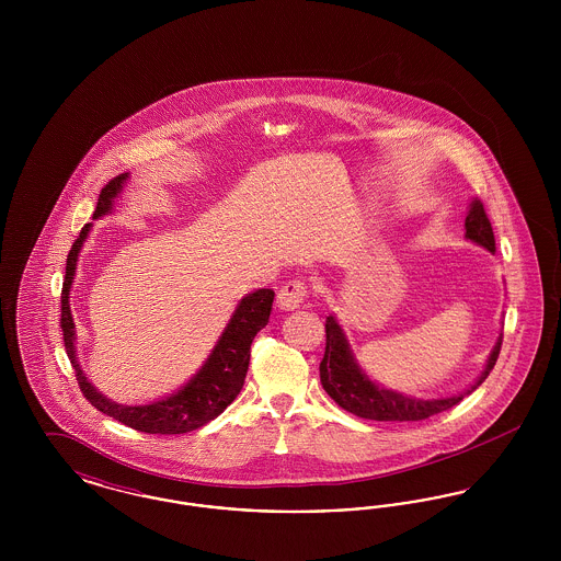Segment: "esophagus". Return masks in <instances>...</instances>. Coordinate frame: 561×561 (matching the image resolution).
I'll return each mask as SVG.
<instances>
[{
	"mask_svg": "<svg viewBox=\"0 0 561 561\" xmlns=\"http://www.w3.org/2000/svg\"><path fill=\"white\" fill-rule=\"evenodd\" d=\"M307 294H309L307 284L300 282V279H293V282H288V284H284L279 288V293H277V307L284 309V311H294V309H298L305 302Z\"/></svg>",
	"mask_w": 561,
	"mask_h": 561,
	"instance_id": "obj_1",
	"label": "esophagus"
}]
</instances>
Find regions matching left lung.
<instances>
[{
    "instance_id": "8db88e82",
    "label": "left lung",
    "mask_w": 561,
    "mask_h": 561,
    "mask_svg": "<svg viewBox=\"0 0 561 561\" xmlns=\"http://www.w3.org/2000/svg\"><path fill=\"white\" fill-rule=\"evenodd\" d=\"M465 238L476 241L483 245L490 252H496L494 243V231L490 225V218L483 210V204L480 199L471 202L469 214L465 218ZM503 345V336H499L496 345L492 348L488 364L483 368L480 378L465 391L453 398H439V400H414L408 396H401L396 391L382 389L374 385L373 380L362 373L357 366L351 348H348L347 339L343 334V328L334 316L325 318V353L320 364V378L325 393L336 401L343 410L359 419L368 421H389V423H408V421H425L433 414H439L444 410H450L458 401L465 400L471 396L481 382L492 373L499 353Z\"/></svg>"
}]
</instances>
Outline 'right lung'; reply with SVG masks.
Returning a JSON list of instances; mask_svg holds the SVG:
<instances>
[{"label":"right lung","instance_id":"obj_1","mask_svg":"<svg viewBox=\"0 0 561 561\" xmlns=\"http://www.w3.org/2000/svg\"><path fill=\"white\" fill-rule=\"evenodd\" d=\"M128 174H119L111 179L99 195V204L94 210V218H101L103 214L111 213L113 199L119 195L122 185L126 183ZM92 222L83 225L80 238L73 241L69 256H67V271L60 293V328H62V341L67 355L71 359V366L76 370V378L80 385L83 398L90 401L96 410L107 414L111 419L119 421L122 425L142 431V433H160V435H179L188 433L195 428L204 427L206 423L214 421L225 408L240 396L248 364H250V345L254 336L267 325L271 305L275 293L268 288H261L256 293L243 296L233 313L231 321L227 323L225 332L220 334L216 347L210 357L202 366V370L195 374L187 385L172 393L165 400L145 403V405H122L107 400L103 393H99L88 378L81 373L78 357H76V323L71 318L69 307V293L73 284V275L78 267L81 245L90 233Z\"/></svg>","mask_w":561,"mask_h":561}]
</instances>
